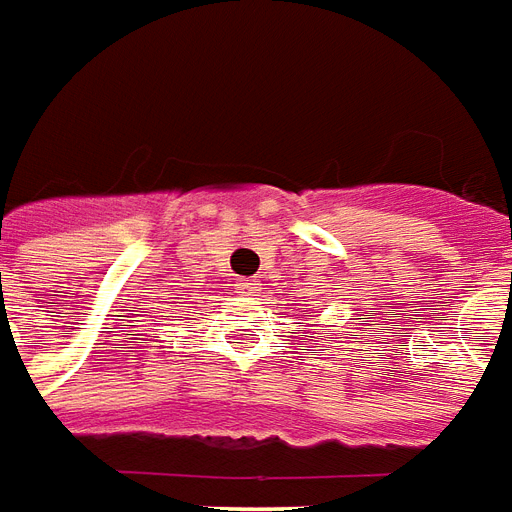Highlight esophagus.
<instances>
[{"instance_id": "esophagus-1", "label": "esophagus", "mask_w": 512, "mask_h": 512, "mask_svg": "<svg viewBox=\"0 0 512 512\" xmlns=\"http://www.w3.org/2000/svg\"><path fill=\"white\" fill-rule=\"evenodd\" d=\"M259 291H261V280L248 278V280H242V283H240V294H245V297H256Z\"/></svg>"}]
</instances>
